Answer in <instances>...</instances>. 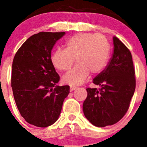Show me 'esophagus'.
Masks as SVG:
<instances>
[{
    "mask_svg": "<svg viewBox=\"0 0 147 147\" xmlns=\"http://www.w3.org/2000/svg\"><path fill=\"white\" fill-rule=\"evenodd\" d=\"M76 88H77L76 87L71 86V87H70V90H71V91H74V90H76Z\"/></svg>",
    "mask_w": 147,
    "mask_h": 147,
    "instance_id": "esophagus-1",
    "label": "esophagus"
}]
</instances>
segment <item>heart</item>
Here are the masks:
<instances>
[{
  "mask_svg": "<svg viewBox=\"0 0 147 147\" xmlns=\"http://www.w3.org/2000/svg\"><path fill=\"white\" fill-rule=\"evenodd\" d=\"M110 53V45L104 35L80 33L66 41L65 49H56L51 60L56 69L67 71L76 59L77 65L63 76L62 81L68 85H79L85 82L90 72L96 74L103 71Z\"/></svg>",
  "mask_w": 147,
  "mask_h": 147,
  "instance_id": "obj_1",
  "label": "heart"
}]
</instances>
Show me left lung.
I'll return each instance as SVG.
<instances>
[{"label":"left lung","mask_w":147,"mask_h":147,"mask_svg":"<svg viewBox=\"0 0 147 147\" xmlns=\"http://www.w3.org/2000/svg\"><path fill=\"white\" fill-rule=\"evenodd\" d=\"M113 56L105 69L93 79L97 88H87L83 112L93 125L105 127L117 123L129 109L136 89L132 54L125 45L113 37Z\"/></svg>","instance_id":"1"}]
</instances>
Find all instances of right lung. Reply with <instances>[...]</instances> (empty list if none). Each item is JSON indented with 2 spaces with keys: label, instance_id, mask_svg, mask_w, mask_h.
<instances>
[{
  "label": "right lung",
  "instance_id": "1",
  "mask_svg": "<svg viewBox=\"0 0 147 147\" xmlns=\"http://www.w3.org/2000/svg\"><path fill=\"white\" fill-rule=\"evenodd\" d=\"M65 32H39L26 41L12 62L11 85L15 103L28 124L47 127L57 120L68 85L58 86L59 76L51 60V53Z\"/></svg>",
  "mask_w": 147,
  "mask_h": 147
}]
</instances>
